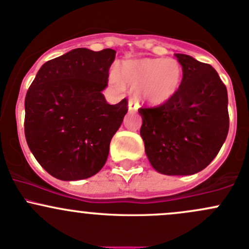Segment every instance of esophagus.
<instances>
[{"label": "esophagus", "instance_id": "34e87169", "mask_svg": "<svg viewBox=\"0 0 249 249\" xmlns=\"http://www.w3.org/2000/svg\"><path fill=\"white\" fill-rule=\"evenodd\" d=\"M139 109V105L136 104V101L132 99L129 100V112H135V110Z\"/></svg>", "mask_w": 249, "mask_h": 249}]
</instances>
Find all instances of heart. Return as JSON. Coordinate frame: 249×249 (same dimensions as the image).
<instances>
[{"instance_id":"1","label":"heart","mask_w":249,"mask_h":249,"mask_svg":"<svg viewBox=\"0 0 249 249\" xmlns=\"http://www.w3.org/2000/svg\"><path fill=\"white\" fill-rule=\"evenodd\" d=\"M114 84L136 90L140 101L164 105L175 97L183 80V69L173 57H143L130 60L122 70L112 73Z\"/></svg>"}]
</instances>
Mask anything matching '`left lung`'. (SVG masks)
Instances as JSON below:
<instances>
[{"label": "left lung", "mask_w": 249, "mask_h": 249, "mask_svg": "<svg viewBox=\"0 0 249 249\" xmlns=\"http://www.w3.org/2000/svg\"><path fill=\"white\" fill-rule=\"evenodd\" d=\"M183 80L173 99L140 108L141 137L153 169L167 176L202 171L217 157L229 131L228 91L211 65L176 54Z\"/></svg>", "instance_id": "1"}]
</instances>
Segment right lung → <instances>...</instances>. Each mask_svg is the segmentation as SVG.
Listing matches in <instances>:
<instances>
[{"mask_svg": "<svg viewBox=\"0 0 249 249\" xmlns=\"http://www.w3.org/2000/svg\"><path fill=\"white\" fill-rule=\"evenodd\" d=\"M115 50L77 48L42 65L25 97V137L46 171L61 180L96 175L127 113L126 99L107 104L102 90Z\"/></svg>", "mask_w": 249, "mask_h": 249, "instance_id": "add662e5", "label": "right lung"}]
</instances>
